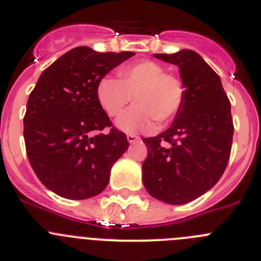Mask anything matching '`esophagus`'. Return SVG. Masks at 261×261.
I'll return each instance as SVG.
<instances>
[{
	"instance_id": "obj_1",
	"label": "esophagus",
	"mask_w": 261,
	"mask_h": 261,
	"mask_svg": "<svg viewBox=\"0 0 261 261\" xmlns=\"http://www.w3.org/2000/svg\"><path fill=\"white\" fill-rule=\"evenodd\" d=\"M126 140H128L129 144H136V142L140 141V137L136 135H128L126 136Z\"/></svg>"
}]
</instances>
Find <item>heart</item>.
<instances>
[{
  "instance_id": "heart-1",
  "label": "heart",
  "mask_w": 261,
  "mask_h": 261,
  "mask_svg": "<svg viewBox=\"0 0 261 261\" xmlns=\"http://www.w3.org/2000/svg\"><path fill=\"white\" fill-rule=\"evenodd\" d=\"M119 78L105 77L96 86V98L106 114L115 117L133 102L135 107L117 119L116 126L121 132L149 133L161 124L174 119L184 100L181 81L167 74L161 64L140 61L119 70Z\"/></svg>"
}]
</instances>
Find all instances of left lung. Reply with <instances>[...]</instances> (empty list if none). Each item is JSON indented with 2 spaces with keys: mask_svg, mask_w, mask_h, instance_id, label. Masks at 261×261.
<instances>
[{
  "mask_svg": "<svg viewBox=\"0 0 261 261\" xmlns=\"http://www.w3.org/2000/svg\"><path fill=\"white\" fill-rule=\"evenodd\" d=\"M154 57L177 65L184 100L170 128L144 138L149 154L142 181L154 199L187 204L211 190L225 171L234 133L231 106L220 75L195 50Z\"/></svg>",
  "mask_w": 261,
  "mask_h": 261,
  "instance_id": "obj_1",
  "label": "left lung"
}]
</instances>
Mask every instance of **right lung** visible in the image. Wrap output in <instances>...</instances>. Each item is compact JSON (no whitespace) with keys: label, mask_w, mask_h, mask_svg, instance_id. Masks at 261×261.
I'll use <instances>...</instances> for the list:
<instances>
[{"label":"right lung","mask_w":261,"mask_h":261,"mask_svg":"<svg viewBox=\"0 0 261 261\" xmlns=\"http://www.w3.org/2000/svg\"><path fill=\"white\" fill-rule=\"evenodd\" d=\"M135 52L100 53L77 47L48 66L29 96L23 136L30 165L48 190L85 200L107 187L111 167L129 146L96 98L108 71Z\"/></svg>","instance_id":"1"}]
</instances>
